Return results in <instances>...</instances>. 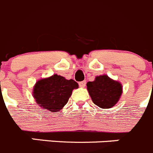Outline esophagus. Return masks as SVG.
Wrapping results in <instances>:
<instances>
[{
	"label": "esophagus",
	"instance_id": "1",
	"mask_svg": "<svg viewBox=\"0 0 153 153\" xmlns=\"http://www.w3.org/2000/svg\"><path fill=\"white\" fill-rule=\"evenodd\" d=\"M86 81H82V82H79V86H80L81 88H83V87H85V86H86Z\"/></svg>",
	"mask_w": 153,
	"mask_h": 153
}]
</instances>
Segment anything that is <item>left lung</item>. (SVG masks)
I'll list each match as a JSON object with an SVG mask.
<instances>
[{
	"label": "left lung",
	"instance_id": "8db88e82",
	"mask_svg": "<svg viewBox=\"0 0 153 153\" xmlns=\"http://www.w3.org/2000/svg\"><path fill=\"white\" fill-rule=\"evenodd\" d=\"M86 86L94 104L105 109L115 105L123 92L121 83L106 74L96 76L95 80L88 82Z\"/></svg>",
	"mask_w": 153,
	"mask_h": 153
}]
</instances>
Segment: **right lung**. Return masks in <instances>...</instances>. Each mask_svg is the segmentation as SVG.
I'll list each match as a JSON object with an SVG mask.
<instances>
[{
    "mask_svg": "<svg viewBox=\"0 0 153 153\" xmlns=\"http://www.w3.org/2000/svg\"><path fill=\"white\" fill-rule=\"evenodd\" d=\"M78 87L79 85L74 79H67L64 76L54 74L36 82L33 96L36 103L43 109L57 112L67 104L73 90Z\"/></svg>",
    "mask_w": 153,
    "mask_h": 153,
    "instance_id": "obj_1",
    "label": "right lung"
}]
</instances>
